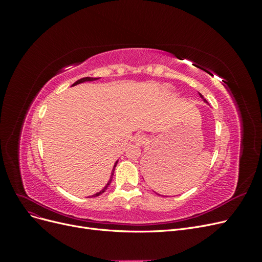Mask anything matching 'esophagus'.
<instances>
[{
    "instance_id": "esophagus-1",
    "label": "esophagus",
    "mask_w": 262,
    "mask_h": 262,
    "mask_svg": "<svg viewBox=\"0 0 262 262\" xmlns=\"http://www.w3.org/2000/svg\"><path fill=\"white\" fill-rule=\"evenodd\" d=\"M134 142L139 145H143L147 142V137L144 136V134H137V136L134 137Z\"/></svg>"
}]
</instances>
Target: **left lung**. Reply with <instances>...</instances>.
Returning <instances> with one entry per match:
<instances>
[{"label": "left lung", "instance_id": "8db88e82", "mask_svg": "<svg viewBox=\"0 0 262 262\" xmlns=\"http://www.w3.org/2000/svg\"><path fill=\"white\" fill-rule=\"evenodd\" d=\"M199 95H200V97H201V98H202V99H203V100H204V101H205V102H208V101H207V100H205V99H204V97H203V96H202V95H201V94H199Z\"/></svg>", "mask_w": 262, "mask_h": 262}]
</instances>
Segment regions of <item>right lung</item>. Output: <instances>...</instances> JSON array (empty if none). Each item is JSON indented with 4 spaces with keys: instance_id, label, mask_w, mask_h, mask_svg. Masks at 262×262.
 Wrapping results in <instances>:
<instances>
[{
    "instance_id": "obj_1",
    "label": "right lung",
    "mask_w": 262,
    "mask_h": 262,
    "mask_svg": "<svg viewBox=\"0 0 262 262\" xmlns=\"http://www.w3.org/2000/svg\"><path fill=\"white\" fill-rule=\"evenodd\" d=\"M99 77H83V78H81V80H78V81H76L74 84H73V86L74 85H77V84H80V83H83V82H87V81H96V80H98ZM117 163L118 162H116V164H115V166H114V168H113V172H112V177H110V179H109V181H108V184L106 185V187L101 190V191H99V192H97L96 194H94V195H92V196H97V195H100L101 193H104L106 190H107V188H108V186L110 185V182H112V180H113V176H114V172H115V168H116V166H117ZM92 196H90V198H92Z\"/></svg>"
}]
</instances>
